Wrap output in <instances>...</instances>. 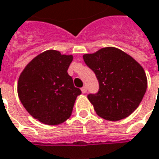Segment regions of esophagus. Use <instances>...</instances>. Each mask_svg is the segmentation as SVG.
I'll use <instances>...</instances> for the list:
<instances>
[{
  "label": "esophagus",
  "instance_id": "1",
  "mask_svg": "<svg viewBox=\"0 0 159 159\" xmlns=\"http://www.w3.org/2000/svg\"><path fill=\"white\" fill-rule=\"evenodd\" d=\"M82 92H83V94H85V93L87 92V87H86V86H83V87L82 88Z\"/></svg>",
  "mask_w": 159,
  "mask_h": 159
}]
</instances>
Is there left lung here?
<instances>
[{"mask_svg":"<svg viewBox=\"0 0 159 159\" xmlns=\"http://www.w3.org/2000/svg\"><path fill=\"white\" fill-rule=\"evenodd\" d=\"M83 57L98 80V92L88 95L96 114L112 121L129 116L141 102L147 88L141 65L114 47L84 54Z\"/></svg>","mask_w":159,"mask_h":159,"instance_id":"left-lung-1","label":"left lung"}]
</instances>
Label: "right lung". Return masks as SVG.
Masks as SVG:
<instances>
[{"mask_svg": "<svg viewBox=\"0 0 159 159\" xmlns=\"http://www.w3.org/2000/svg\"><path fill=\"white\" fill-rule=\"evenodd\" d=\"M71 55L48 50L25 66L18 81V95L33 118L46 125H58L71 115L82 91L69 76Z\"/></svg>", "mask_w": 159, "mask_h": 159, "instance_id": "obj_1", "label": "right lung"}]
</instances>
